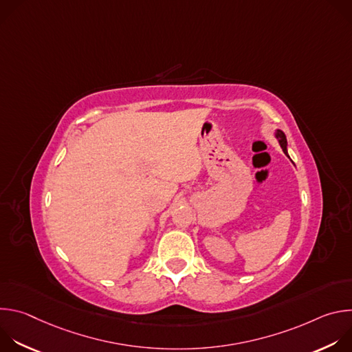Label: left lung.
Segmentation results:
<instances>
[{
	"mask_svg": "<svg viewBox=\"0 0 352 352\" xmlns=\"http://www.w3.org/2000/svg\"><path fill=\"white\" fill-rule=\"evenodd\" d=\"M274 138L278 140V144L281 146L283 152H284V153H285V156L289 159V156H288V150H287V138H285L284 132H283V131H280V129H277V131L274 132Z\"/></svg>",
	"mask_w": 352,
	"mask_h": 352,
	"instance_id": "left-lung-1",
	"label": "left lung"
}]
</instances>
